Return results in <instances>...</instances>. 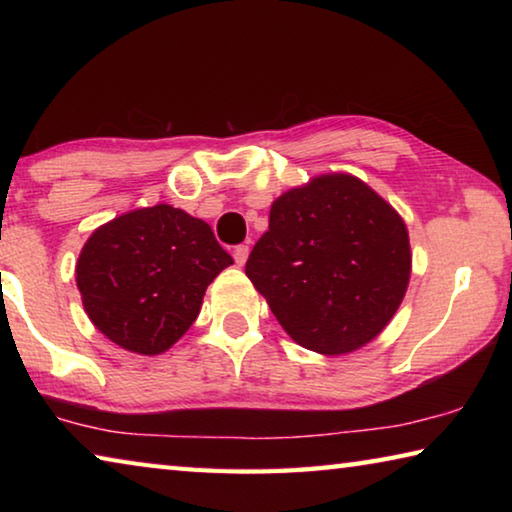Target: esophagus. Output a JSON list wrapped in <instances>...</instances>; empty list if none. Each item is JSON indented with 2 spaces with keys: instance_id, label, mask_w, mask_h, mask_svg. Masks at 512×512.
I'll list each match as a JSON object with an SVG mask.
<instances>
[{
  "instance_id": "esophagus-1",
  "label": "esophagus",
  "mask_w": 512,
  "mask_h": 512,
  "mask_svg": "<svg viewBox=\"0 0 512 512\" xmlns=\"http://www.w3.org/2000/svg\"><path fill=\"white\" fill-rule=\"evenodd\" d=\"M248 255H250V248H248L246 244H241V246H237L235 250H232V257H235L237 266H244V264H246V259H248Z\"/></svg>"
}]
</instances>
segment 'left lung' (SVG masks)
Instances as JSON below:
<instances>
[{
  "instance_id": "1",
  "label": "left lung",
  "mask_w": 512,
  "mask_h": 512,
  "mask_svg": "<svg viewBox=\"0 0 512 512\" xmlns=\"http://www.w3.org/2000/svg\"><path fill=\"white\" fill-rule=\"evenodd\" d=\"M246 275L302 348L348 354L400 307L411 275L409 232L366 183L329 173L277 198Z\"/></svg>"
}]
</instances>
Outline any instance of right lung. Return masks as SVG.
Instances as JSON below:
<instances>
[{
	"instance_id": "right-lung-1",
	"label": "right lung",
	"mask_w": 512,
	"mask_h": 512,
	"mask_svg": "<svg viewBox=\"0 0 512 512\" xmlns=\"http://www.w3.org/2000/svg\"><path fill=\"white\" fill-rule=\"evenodd\" d=\"M230 264L205 221L155 205L92 232L76 264V287L112 343L160 354L192 327L207 284Z\"/></svg>"
}]
</instances>
